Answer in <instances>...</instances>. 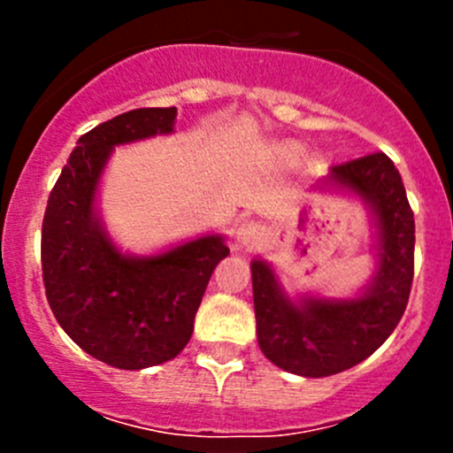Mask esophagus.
I'll use <instances>...</instances> for the list:
<instances>
[{
  "mask_svg": "<svg viewBox=\"0 0 453 453\" xmlns=\"http://www.w3.org/2000/svg\"><path fill=\"white\" fill-rule=\"evenodd\" d=\"M265 239V227L256 221H245L243 226L239 227V243L243 248H254L260 241Z\"/></svg>",
  "mask_w": 453,
  "mask_h": 453,
  "instance_id": "34e87169",
  "label": "esophagus"
}]
</instances>
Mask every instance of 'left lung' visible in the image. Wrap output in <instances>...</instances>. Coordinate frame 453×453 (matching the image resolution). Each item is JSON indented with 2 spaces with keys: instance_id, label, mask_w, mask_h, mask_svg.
Returning <instances> with one entry per match:
<instances>
[{
  "instance_id": "left-lung-1",
  "label": "left lung",
  "mask_w": 453,
  "mask_h": 453,
  "mask_svg": "<svg viewBox=\"0 0 453 453\" xmlns=\"http://www.w3.org/2000/svg\"><path fill=\"white\" fill-rule=\"evenodd\" d=\"M328 180L366 199L377 214L379 272L366 294L296 304L263 260L252 263L260 350L278 368L303 377H328L370 357L399 324L414 278V212L395 162L379 150L335 164Z\"/></svg>"
}]
</instances>
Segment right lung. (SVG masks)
Listing matches in <instances>:
<instances>
[{
	"mask_svg": "<svg viewBox=\"0 0 453 453\" xmlns=\"http://www.w3.org/2000/svg\"><path fill=\"white\" fill-rule=\"evenodd\" d=\"M175 116V107H142L87 131L45 208L41 272L50 309L85 353L113 368L177 357L214 267L230 254L221 236H201L155 258H129L94 217L96 186L113 146L171 134Z\"/></svg>",
	"mask_w": 453,
	"mask_h": 453,
	"instance_id": "1",
	"label": "right lung"
}]
</instances>
